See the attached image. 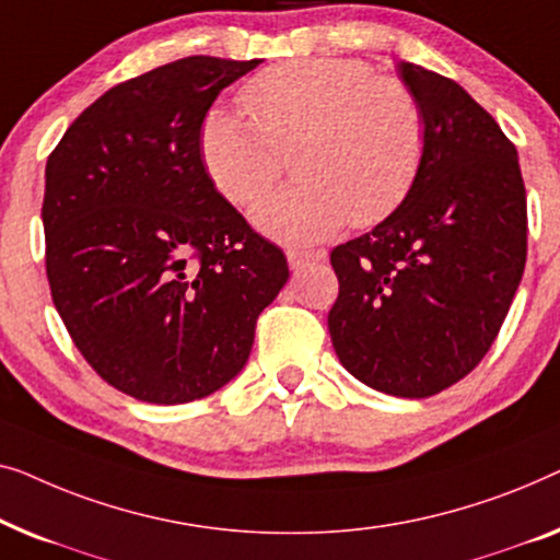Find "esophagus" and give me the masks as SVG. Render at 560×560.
I'll return each instance as SVG.
<instances>
[{"label": "esophagus", "instance_id": "esophagus-1", "mask_svg": "<svg viewBox=\"0 0 560 560\" xmlns=\"http://www.w3.org/2000/svg\"><path fill=\"white\" fill-rule=\"evenodd\" d=\"M327 254L325 250H289L287 258H289V266L291 269H302L304 264H312V261H322Z\"/></svg>", "mask_w": 560, "mask_h": 560}]
</instances>
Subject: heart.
Here are the masks:
<instances>
[{
  "mask_svg": "<svg viewBox=\"0 0 560 560\" xmlns=\"http://www.w3.org/2000/svg\"><path fill=\"white\" fill-rule=\"evenodd\" d=\"M250 119L210 108L200 156L218 192L254 205L296 147L299 183L269 195L254 223L271 238L325 241L348 223L373 228L411 195L427 160V116L398 78L355 58H302L264 68L243 85Z\"/></svg>",
  "mask_w": 560,
  "mask_h": 560,
  "instance_id": "obj_1",
  "label": "heart"
}]
</instances>
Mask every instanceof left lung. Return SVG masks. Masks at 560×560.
<instances>
[{
    "label": "left lung",
    "instance_id": "left-lung-1",
    "mask_svg": "<svg viewBox=\"0 0 560 560\" xmlns=\"http://www.w3.org/2000/svg\"><path fill=\"white\" fill-rule=\"evenodd\" d=\"M427 116V160L388 220L332 248L327 327L370 388L429 398L479 365L523 279L527 205L517 149L452 78L400 62Z\"/></svg>",
    "mask_w": 560,
    "mask_h": 560
}]
</instances>
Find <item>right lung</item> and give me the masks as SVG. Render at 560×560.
Instances as JSON below:
<instances>
[{
    "label": "right lung",
    "instance_id": "obj_1",
    "mask_svg": "<svg viewBox=\"0 0 560 560\" xmlns=\"http://www.w3.org/2000/svg\"><path fill=\"white\" fill-rule=\"evenodd\" d=\"M261 60L192 55L129 78L45 167V271L70 340L108 385L190 404L241 373L287 256L215 190L200 124Z\"/></svg>",
    "mask_w": 560,
    "mask_h": 560
}]
</instances>
